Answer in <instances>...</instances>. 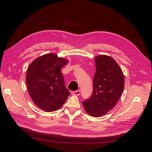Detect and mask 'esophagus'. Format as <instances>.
Returning <instances> with one entry per match:
<instances>
[{
  "label": "esophagus",
  "instance_id": "34e87169",
  "mask_svg": "<svg viewBox=\"0 0 152 152\" xmlns=\"http://www.w3.org/2000/svg\"><path fill=\"white\" fill-rule=\"evenodd\" d=\"M80 91L79 90H76V91H73L72 92V94L74 95V96H79L80 94Z\"/></svg>",
  "mask_w": 152,
  "mask_h": 152
}]
</instances>
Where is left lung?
Listing matches in <instances>:
<instances>
[{"label": "left lung", "instance_id": "left-lung-1", "mask_svg": "<svg viewBox=\"0 0 152 152\" xmlns=\"http://www.w3.org/2000/svg\"><path fill=\"white\" fill-rule=\"evenodd\" d=\"M95 64L93 92L82 104L90 115L99 117L106 114L116 105L124 90V77L118 64L110 56H96Z\"/></svg>", "mask_w": 152, "mask_h": 152}]
</instances>
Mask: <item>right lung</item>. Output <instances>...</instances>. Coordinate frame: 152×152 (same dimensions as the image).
Masks as SVG:
<instances>
[{
  "instance_id": "1",
  "label": "right lung",
  "mask_w": 152,
  "mask_h": 152,
  "mask_svg": "<svg viewBox=\"0 0 152 152\" xmlns=\"http://www.w3.org/2000/svg\"><path fill=\"white\" fill-rule=\"evenodd\" d=\"M68 60L55 53L43 55L29 65L26 75L28 93L41 110L53 112L59 110L70 94L64 85L61 69Z\"/></svg>"
}]
</instances>
